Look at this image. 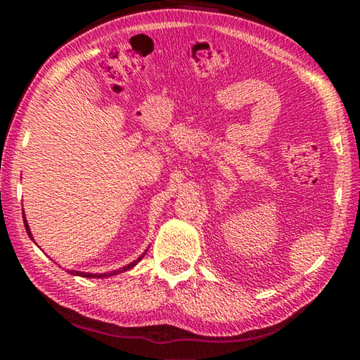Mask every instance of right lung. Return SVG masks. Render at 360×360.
<instances>
[{
    "label": "right lung",
    "mask_w": 360,
    "mask_h": 360,
    "mask_svg": "<svg viewBox=\"0 0 360 360\" xmlns=\"http://www.w3.org/2000/svg\"><path fill=\"white\" fill-rule=\"evenodd\" d=\"M23 224H25V230H27V233H28V236L30 238L33 240V235H32V231H30V227H28V224H27V219H25V216H23ZM148 252V251H146ZM146 252L143 254V255H146ZM143 255H139V257L135 260V262H131V264H129V265H125V266H122L120 270H117V271H111V273H84V271H70L71 275H77V276H82V278H105V276H112V275H117V273H122V271H127V270H130V268H133L135 266L139 260L143 259Z\"/></svg>",
    "instance_id": "right-lung-1"
}]
</instances>
